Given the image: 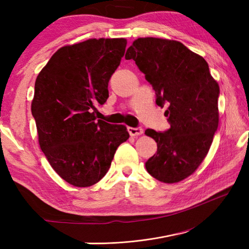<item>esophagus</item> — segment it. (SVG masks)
I'll list each match as a JSON object with an SVG mask.
<instances>
[{
	"label": "esophagus",
	"mask_w": 249,
	"mask_h": 249,
	"mask_svg": "<svg viewBox=\"0 0 249 249\" xmlns=\"http://www.w3.org/2000/svg\"><path fill=\"white\" fill-rule=\"evenodd\" d=\"M127 130L130 136H140V135H142V133H144V129L142 127H128Z\"/></svg>",
	"instance_id": "34e87169"
}]
</instances>
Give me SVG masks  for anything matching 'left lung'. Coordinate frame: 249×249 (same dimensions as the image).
<instances>
[{
	"label": "left lung",
	"mask_w": 249,
	"mask_h": 249,
	"mask_svg": "<svg viewBox=\"0 0 249 249\" xmlns=\"http://www.w3.org/2000/svg\"><path fill=\"white\" fill-rule=\"evenodd\" d=\"M125 58L133 59L156 91V103L167 105L170 128L146 129L157 153L146 169L161 182L176 183L195 172L208 155L218 126V83L208 62L177 40L145 37L133 41Z\"/></svg>",
	"instance_id": "obj_1"
}]
</instances>
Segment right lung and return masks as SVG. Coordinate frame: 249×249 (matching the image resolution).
<instances>
[{
    "label": "right lung",
    "mask_w": 249,
    "mask_h": 249,
    "mask_svg": "<svg viewBox=\"0 0 249 249\" xmlns=\"http://www.w3.org/2000/svg\"><path fill=\"white\" fill-rule=\"evenodd\" d=\"M125 38H92L67 45L49 59L35 82L32 114L50 166L67 182L91 187L109 169L128 140L125 125L96 120L108 81L124 56Z\"/></svg>",
    "instance_id": "1"
}]
</instances>
